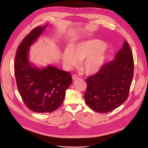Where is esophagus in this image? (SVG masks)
<instances>
[{"label":"esophagus","mask_w":148,"mask_h":148,"mask_svg":"<svg viewBox=\"0 0 148 148\" xmlns=\"http://www.w3.org/2000/svg\"><path fill=\"white\" fill-rule=\"evenodd\" d=\"M78 78V77L76 74H74V75H73V76H72V78H73V80H75V79H76Z\"/></svg>","instance_id":"esophagus-1"}]
</instances>
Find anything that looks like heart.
<instances>
[{
  "label": "heart",
  "mask_w": 148,
  "mask_h": 148,
  "mask_svg": "<svg viewBox=\"0 0 148 148\" xmlns=\"http://www.w3.org/2000/svg\"><path fill=\"white\" fill-rule=\"evenodd\" d=\"M105 45L103 41L92 39L84 41L71 46V50L66 49L62 58L66 66L70 69L77 66L79 61L84 59L82 69L87 74H92L98 72L103 66L106 54Z\"/></svg>",
  "instance_id": "1"
}]
</instances>
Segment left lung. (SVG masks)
<instances>
[{
  "instance_id": "left-lung-1",
  "label": "left lung",
  "mask_w": 148,
  "mask_h": 148,
  "mask_svg": "<svg viewBox=\"0 0 148 148\" xmlns=\"http://www.w3.org/2000/svg\"><path fill=\"white\" fill-rule=\"evenodd\" d=\"M134 70L133 54L125 41L114 60L104 64L97 74L87 77L84 98L87 105L102 114L119 107L128 97Z\"/></svg>"
}]
</instances>
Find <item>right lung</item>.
I'll return each instance as SVG.
<instances>
[{
  "mask_svg": "<svg viewBox=\"0 0 148 148\" xmlns=\"http://www.w3.org/2000/svg\"><path fill=\"white\" fill-rule=\"evenodd\" d=\"M48 25L37 26L19 45L14 69L18 91L26 107L38 113L52 112L62 103L66 91L72 83L70 73L49 66L40 69L28 60L30 47Z\"/></svg>",
  "mask_w": 148,
  "mask_h": 148,
  "instance_id": "right-lung-1",
  "label": "right lung"
}]
</instances>
